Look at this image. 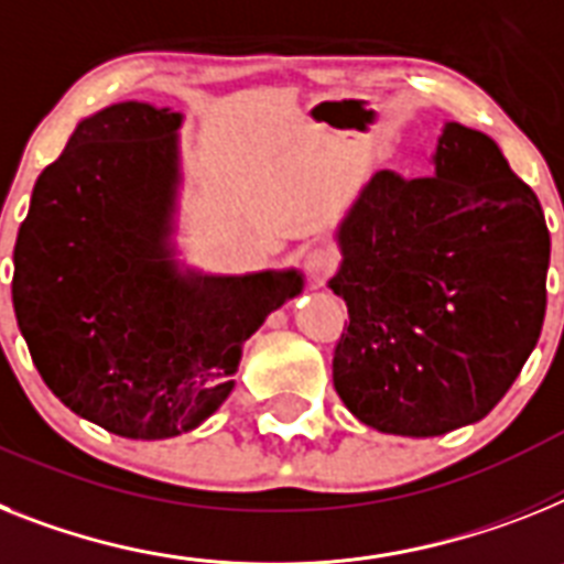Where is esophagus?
<instances>
[{"label":"esophagus","instance_id":"obj_1","mask_svg":"<svg viewBox=\"0 0 564 564\" xmlns=\"http://www.w3.org/2000/svg\"><path fill=\"white\" fill-rule=\"evenodd\" d=\"M304 267H306V274H310V281L321 286V283L335 272V267H338V252H335L333 246H326V243L310 246V249L304 252Z\"/></svg>","mask_w":564,"mask_h":564}]
</instances>
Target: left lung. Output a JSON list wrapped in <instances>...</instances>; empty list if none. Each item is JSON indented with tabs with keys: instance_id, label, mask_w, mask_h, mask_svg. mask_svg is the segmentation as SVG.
Segmentation results:
<instances>
[{
	"instance_id": "8db88e82",
	"label": "left lung",
	"mask_w": 564,
	"mask_h": 564,
	"mask_svg": "<svg viewBox=\"0 0 564 564\" xmlns=\"http://www.w3.org/2000/svg\"><path fill=\"white\" fill-rule=\"evenodd\" d=\"M433 165L364 186L329 281L349 310L335 392L367 427L413 438L499 404L542 333L551 263L539 197L490 137L447 122Z\"/></svg>"
}]
</instances>
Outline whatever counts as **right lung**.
Instances as JSON below:
<instances>
[{"mask_svg": "<svg viewBox=\"0 0 564 564\" xmlns=\"http://www.w3.org/2000/svg\"><path fill=\"white\" fill-rule=\"evenodd\" d=\"M183 113L117 102L40 174L13 246V312L56 399L122 438H172L229 399L243 344L297 269L203 274L172 243Z\"/></svg>", "mask_w": 564, "mask_h": 564, "instance_id": "right-lung-1", "label": "right lung"}]
</instances>
